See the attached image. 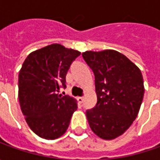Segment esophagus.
Segmentation results:
<instances>
[{
	"label": "esophagus",
	"instance_id": "34e87169",
	"mask_svg": "<svg viewBox=\"0 0 160 160\" xmlns=\"http://www.w3.org/2000/svg\"><path fill=\"white\" fill-rule=\"evenodd\" d=\"M77 102H78V103L82 104V103L83 102V97H77Z\"/></svg>",
	"mask_w": 160,
	"mask_h": 160
}]
</instances>
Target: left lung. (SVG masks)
Wrapping results in <instances>:
<instances>
[{"label": "left lung", "mask_w": 160, "mask_h": 160, "mask_svg": "<svg viewBox=\"0 0 160 160\" xmlns=\"http://www.w3.org/2000/svg\"><path fill=\"white\" fill-rule=\"evenodd\" d=\"M95 78L97 103L86 110L92 132L105 140L117 138L136 118L144 95L142 72L113 50L82 53Z\"/></svg>", "instance_id": "8db88e82"}]
</instances>
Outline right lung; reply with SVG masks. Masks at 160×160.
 Segmentation results:
<instances>
[{"mask_svg":"<svg viewBox=\"0 0 160 160\" xmlns=\"http://www.w3.org/2000/svg\"><path fill=\"white\" fill-rule=\"evenodd\" d=\"M81 54L54 43L31 52L18 75V100L22 113L32 131L47 140L67 131L77 101L58 95L66 88V76L72 62Z\"/></svg>","mask_w":160,"mask_h":160,"instance_id":"add662e5","label":"right lung"}]
</instances>
